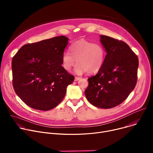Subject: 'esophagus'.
Wrapping results in <instances>:
<instances>
[{"instance_id": "obj_1", "label": "esophagus", "mask_w": 153, "mask_h": 153, "mask_svg": "<svg viewBox=\"0 0 153 153\" xmlns=\"http://www.w3.org/2000/svg\"><path fill=\"white\" fill-rule=\"evenodd\" d=\"M80 79V77H75V79H74V81H77L79 80Z\"/></svg>"}]
</instances>
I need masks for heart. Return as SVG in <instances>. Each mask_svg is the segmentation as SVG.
Listing matches in <instances>:
<instances>
[{
	"instance_id": "obj_1",
	"label": "heart",
	"mask_w": 153,
	"mask_h": 153,
	"mask_svg": "<svg viewBox=\"0 0 153 153\" xmlns=\"http://www.w3.org/2000/svg\"><path fill=\"white\" fill-rule=\"evenodd\" d=\"M71 53L65 52L62 55V65L67 71H70L76 63L75 72L81 74L84 72L90 74L99 72L105 62L106 51L97 43L80 39L70 46Z\"/></svg>"
}]
</instances>
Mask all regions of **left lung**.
Listing matches in <instances>:
<instances>
[{
    "label": "left lung",
    "mask_w": 153,
    "mask_h": 153,
    "mask_svg": "<svg viewBox=\"0 0 153 153\" xmlns=\"http://www.w3.org/2000/svg\"><path fill=\"white\" fill-rule=\"evenodd\" d=\"M106 55L101 70L88 78L86 99L94 106L108 109L122 103L135 88L137 80V56L122 40L100 36Z\"/></svg>",
    "instance_id": "1"
}]
</instances>
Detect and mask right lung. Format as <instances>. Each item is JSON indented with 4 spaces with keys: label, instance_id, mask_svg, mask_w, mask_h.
I'll return each mask as SVG.
<instances>
[{
    "label": "right lung",
    "instance_id": "obj_1",
    "mask_svg": "<svg viewBox=\"0 0 153 153\" xmlns=\"http://www.w3.org/2000/svg\"><path fill=\"white\" fill-rule=\"evenodd\" d=\"M68 39L54 37L22 47L12 59L13 85L16 94L30 107L48 111L64 98L74 76L62 66Z\"/></svg>",
    "mask_w": 153,
    "mask_h": 153
}]
</instances>
